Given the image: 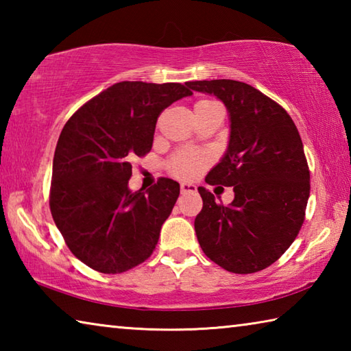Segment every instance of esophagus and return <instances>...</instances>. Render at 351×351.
Wrapping results in <instances>:
<instances>
[{
    "label": "esophagus",
    "mask_w": 351,
    "mask_h": 351,
    "mask_svg": "<svg viewBox=\"0 0 351 351\" xmlns=\"http://www.w3.org/2000/svg\"><path fill=\"white\" fill-rule=\"evenodd\" d=\"M197 187L190 182H181V193H187V192H195Z\"/></svg>",
    "instance_id": "34e87169"
}]
</instances>
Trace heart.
<instances>
[{
    "label": "heart",
    "mask_w": 351,
    "mask_h": 351,
    "mask_svg": "<svg viewBox=\"0 0 351 351\" xmlns=\"http://www.w3.org/2000/svg\"><path fill=\"white\" fill-rule=\"evenodd\" d=\"M212 100H199L195 105V108H198L201 105L210 104ZM210 162V154L206 152L198 150H180L171 156L169 162V170L178 178H190L198 176L207 165Z\"/></svg>",
    "instance_id": "heart-1"
}]
</instances>
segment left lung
<instances>
[{
	"instance_id": "obj_1",
	"label": "left lung",
	"mask_w": 351,
	"mask_h": 351,
	"mask_svg": "<svg viewBox=\"0 0 351 351\" xmlns=\"http://www.w3.org/2000/svg\"><path fill=\"white\" fill-rule=\"evenodd\" d=\"M187 86L218 97L230 121L228 150L206 182L234 187L235 198L223 206L198 187L199 246L235 274L268 268L295 240L305 219L310 170L299 130L280 105L247 83L221 79L187 82Z\"/></svg>"
}]
</instances>
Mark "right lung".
<instances>
[{"label": "right lung", "instance_id": "add662e5", "mask_svg": "<svg viewBox=\"0 0 351 351\" xmlns=\"http://www.w3.org/2000/svg\"><path fill=\"white\" fill-rule=\"evenodd\" d=\"M187 83L119 82L77 110L58 138L51 213L69 251L104 274H121L153 254L180 197V184L159 178L132 192V161L152 150L156 121Z\"/></svg>", "mask_w": 351, "mask_h": 351}]
</instances>
